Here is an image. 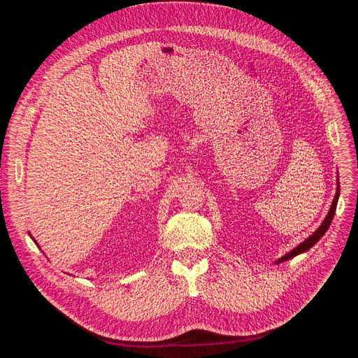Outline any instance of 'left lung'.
<instances>
[{
    "mask_svg": "<svg viewBox=\"0 0 358 358\" xmlns=\"http://www.w3.org/2000/svg\"><path fill=\"white\" fill-rule=\"evenodd\" d=\"M341 189H339V178H338V188H336V196H334V199H333V201H331V206H330V210H329V213H327V216L326 218H324V221H322V224L318 227V229L313 231L306 241H303L300 245H297L294 249H291V251L288 252V254H285L284 257H280L278 262H275V264H279V263H284V262H287V259H289V258H294L296 255H299V254H303V252H306V251H309V249L315 245L321 237L326 234V231L329 230V227H330V224H331V221H333V216H334V212H336V206H338V200H339V192Z\"/></svg>",
    "mask_w": 358,
    "mask_h": 358,
    "instance_id": "obj_1",
    "label": "left lung"
}]
</instances>
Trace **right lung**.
Listing matches in <instances>:
<instances>
[{
	"mask_svg": "<svg viewBox=\"0 0 358 358\" xmlns=\"http://www.w3.org/2000/svg\"><path fill=\"white\" fill-rule=\"evenodd\" d=\"M29 236H31V233H29ZM31 239H32V241H34V242H36V239H34V237H32V236H31ZM36 243H37V242H36Z\"/></svg>",
	"mask_w": 358,
	"mask_h": 358,
	"instance_id": "right-lung-1",
	"label": "right lung"
}]
</instances>
